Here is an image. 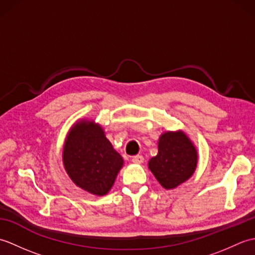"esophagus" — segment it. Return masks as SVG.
<instances>
[{"mask_svg": "<svg viewBox=\"0 0 255 255\" xmlns=\"http://www.w3.org/2000/svg\"><path fill=\"white\" fill-rule=\"evenodd\" d=\"M131 161L133 162L134 164H141L142 162H143V156L141 155V154H137V155H134V156H132V159H131Z\"/></svg>", "mask_w": 255, "mask_h": 255, "instance_id": "34e87169", "label": "esophagus"}]
</instances>
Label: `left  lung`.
<instances>
[{
    "label": "left lung",
    "instance_id": "left-lung-1",
    "mask_svg": "<svg viewBox=\"0 0 255 255\" xmlns=\"http://www.w3.org/2000/svg\"><path fill=\"white\" fill-rule=\"evenodd\" d=\"M197 152L185 133L165 132L158 143V154L149 161V169L166 189L174 188L193 175Z\"/></svg>",
    "mask_w": 255,
    "mask_h": 255
}]
</instances>
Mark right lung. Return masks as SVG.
Returning <instances> with one entry per match:
<instances>
[{"instance_id":"obj_1","label":"right lung","mask_w":255,"mask_h":255,"mask_svg":"<svg viewBox=\"0 0 255 255\" xmlns=\"http://www.w3.org/2000/svg\"><path fill=\"white\" fill-rule=\"evenodd\" d=\"M63 163L79 187L102 196L112 188L124 160L99 125L81 122L68 134Z\"/></svg>"}]
</instances>
